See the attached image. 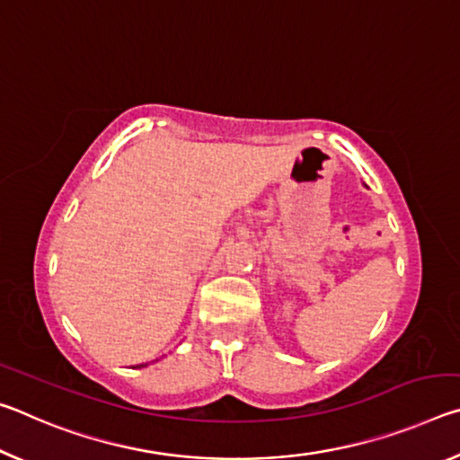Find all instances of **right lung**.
I'll return each instance as SVG.
<instances>
[{
  "instance_id": "1",
  "label": "right lung",
  "mask_w": 460,
  "mask_h": 460,
  "mask_svg": "<svg viewBox=\"0 0 460 460\" xmlns=\"http://www.w3.org/2000/svg\"><path fill=\"white\" fill-rule=\"evenodd\" d=\"M144 365H146V363H142V365H137V367H144Z\"/></svg>"
}]
</instances>
